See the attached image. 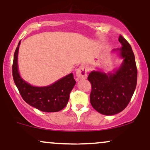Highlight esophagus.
<instances>
[{
  "instance_id": "esophagus-1",
  "label": "esophagus",
  "mask_w": 150,
  "mask_h": 150,
  "mask_svg": "<svg viewBox=\"0 0 150 150\" xmlns=\"http://www.w3.org/2000/svg\"><path fill=\"white\" fill-rule=\"evenodd\" d=\"M88 75V70L85 65H80L76 71V76L79 79H85Z\"/></svg>"
}]
</instances>
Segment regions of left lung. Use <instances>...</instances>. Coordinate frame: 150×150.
Segmentation results:
<instances>
[{
  "mask_svg": "<svg viewBox=\"0 0 150 150\" xmlns=\"http://www.w3.org/2000/svg\"><path fill=\"white\" fill-rule=\"evenodd\" d=\"M119 42L122 47L114 49L123 58L121 66L113 73L93 71L88 75L92 85L90 100L98 112L113 115L120 112L129 104L134 94L137 80L135 57L129 42L122 35Z\"/></svg>",
  "mask_w": 150,
  "mask_h": 150,
  "instance_id": "left-lung-1",
  "label": "left lung"
}]
</instances>
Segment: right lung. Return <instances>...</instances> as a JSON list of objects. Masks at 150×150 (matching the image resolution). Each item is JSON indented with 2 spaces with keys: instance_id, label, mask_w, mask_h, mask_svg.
<instances>
[{
  "instance_id": "add662e5",
  "label": "right lung",
  "mask_w": 150,
  "mask_h": 150,
  "mask_svg": "<svg viewBox=\"0 0 150 150\" xmlns=\"http://www.w3.org/2000/svg\"><path fill=\"white\" fill-rule=\"evenodd\" d=\"M15 51L13 62V78L21 97L30 106L46 112H58L68 103L70 93L75 82L72 73L60 79L52 85L45 87L32 86L22 79L18 68V54L19 45Z\"/></svg>"
}]
</instances>
